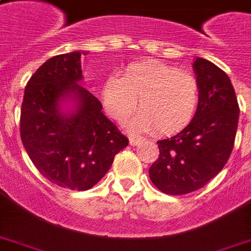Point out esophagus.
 Instances as JSON below:
<instances>
[{
	"label": "esophagus",
	"mask_w": 251,
	"mask_h": 251,
	"mask_svg": "<svg viewBox=\"0 0 251 251\" xmlns=\"http://www.w3.org/2000/svg\"><path fill=\"white\" fill-rule=\"evenodd\" d=\"M141 138H137V137H130L129 138V143H130V146H137V145H139V143H141Z\"/></svg>",
	"instance_id": "34e87169"
}]
</instances>
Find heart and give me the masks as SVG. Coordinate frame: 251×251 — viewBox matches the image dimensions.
<instances>
[{
  "mask_svg": "<svg viewBox=\"0 0 251 251\" xmlns=\"http://www.w3.org/2000/svg\"><path fill=\"white\" fill-rule=\"evenodd\" d=\"M104 109L112 120L131 122L135 131L173 135L182 131L194 118L199 105V84L190 73L159 61L131 64L121 78L109 76L101 87Z\"/></svg>",
  "mask_w": 251,
  "mask_h": 251,
  "instance_id": "obj_1",
  "label": "heart"
}]
</instances>
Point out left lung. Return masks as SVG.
Wrapping results in <instances>:
<instances>
[{"label": "left lung", "mask_w": 251, "mask_h": 251, "mask_svg": "<svg viewBox=\"0 0 251 251\" xmlns=\"http://www.w3.org/2000/svg\"><path fill=\"white\" fill-rule=\"evenodd\" d=\"M193 69L199 84L197 113L182 131L157 141L160 155L149 171L153 185L165 194L203 187L224 168L233 150L240 108L229 76L201 57Z\"/></svg>", "instance_id": "obj_1"}]
</instances>
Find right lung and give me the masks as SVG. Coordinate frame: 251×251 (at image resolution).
I'll list each match as a JSON object with an SVG mask.
<instances>
[{
    "label": "right lung",
    "mask_w": 251,
    "mask_h": 251,
    "mask_svg": "<svg viewBox=\"0 0 251 251\" xmlns=\"http://www.w3.org/2000/svg\"><path fill=\"white\" fill-rule=\"evenodd\" d=\"M72 52L49 58L25 86L21 139L45 178L70 190H88L105 176L129 139L102 114L101 102L80 83V57ZM76 109L64 112L62 102Z\"/></svg>",
    "instance_id": "right-lung-1"
}]
</instances>
